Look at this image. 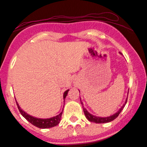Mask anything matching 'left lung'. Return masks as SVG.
<instances>
[{
  "instance_id": "8db88e82",
  "label": "left lung",
  "mask_w": 147,
  "mask_h": 147,
  "mask_svg": "<svg viewBox=\"0 0 147 147\" xmlns=\"http://www.w3.org/2000/svg\"><path fill=\"white\" fill-rule=\"evenodd\" d=\"M127 100H128V98H127L126 100H125V102L123 104V105L122 106L120 109H119V110L118 111V112H117V113H115L114 114H113V115L110 116V117H96V116H93V115H92L91 114H90V113L86 110V108L84 107L83 105H82V107H83V110H84V112L85 117H86V119H88L89 121L93 122V123H108V122H110V121H112L114 120V119L118 117V116L119 115V114H120V113L121 112V111L123 110V107H125V104H126V102H127ZM80 102H81L82 105H83V102H82L81 100V98H80Z\"/></svg>"
}]
</instances>
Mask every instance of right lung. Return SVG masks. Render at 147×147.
<instances>
[{"label": "right lung", "mask_w": 147, "mask_h": 147, "mask_svg": "<svg viewBox=\"0 0 147 147\" xmlns=\"http://www.w3.org/2000/svg\"><path fill=\"white\" fill-rule=\"evenodd\" d=\"M68 91H69V89L64 92L63 99H65L66 96H67V92ZM16 102H17V107H18L21 114H22V115L23 116L24 118L26 119L28 121L30 122L31 124H33V125H35V126L38 127V128H52V127H54L56 126V125H57L59 123V122H60L61 116H62V114H63V111L59 114V115L56 116V117H51V118L38 119V118H36V117H32V116L29 115V114H27V113H26L24 110H22V109H21V107H19V104L17 103V101H16Z\"/></svg>", "instance_id": "1"}]
</instances>
